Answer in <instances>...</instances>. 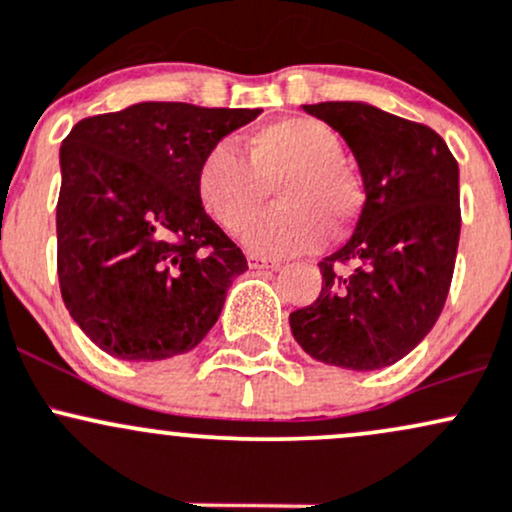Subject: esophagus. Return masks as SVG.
<instances>
[{
    "instance_id": "34e87169",
    "label": "esophagus",
    "mask_w": 512,
    "mask_h": 512,
    "mask_svg": "<svg viewBox=\"0 0 512 512\" xmlns=\"http://www.w3.org/2000/svg\"><path fill=\"white\" fill-rule=\"evenodd\" d=\"M246 261H249V268H278L280 266V263L273 261V258L258 256V254H249L246 256Z\"/></svg>"
}]
</instances>
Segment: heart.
<instances>
[{
  "instance_id": "1",
  "label": "heart",
  "mask_w": 512,
  "mask_h": 512,
  "mask_svg": "<svg viewBox=\"0 0 512 512\" xmlns=\"http://www.w3.org/2000/svg\"><path fill=\"white\" fill-rule=\"evenodd\" d=\"M246 159L227 142L200 159L195 188L203 208L229 234H241L266 208L271 188L280 208L246 232L263 256L317 249L341 234L358 210V188L343 166V142L317 118H280L246 137Z\"/></svg>"
}]
</instances>
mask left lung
Returning a JSON list of instances; mask_svg holds the SVG:
<instances>
[{
  "instance_id": "8db88e82",
  "label": "left lung",
  "mask_w": 512,
  "mask_h": 512,
  "mask_svg": "<svg viewBox=\"0 0 512 512\" xmlns=\"http://www.w3.org/2000/svg\"><path fill=\"white\" fill-rule=\"evenodd\" d=\"M343 135L365 203L353 237L319 263L321 292L290 314L304 353L377 370L411 353L438 321L459 244V169L428 125L355 101L304 106Z\"/></svg>"
}]
</instances>
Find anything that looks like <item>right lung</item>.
<instances>
[{"instance_id":"obj_1","label":"right lung","mask_w":512,"mask_h":512,"mask_svg":"<svg viewBox=\"0 0 512 512\" xmlns=\"http://www.w3.org/2000/svg\"><path fill=\"white\" fill-rule=\"evenodd\" d=\"M258 113L147 101L79 120L62 140V302L108 355L174 358L215 326L249 266L205 212L195 174L210 147Z\"/></svg>"}]
</instances>
